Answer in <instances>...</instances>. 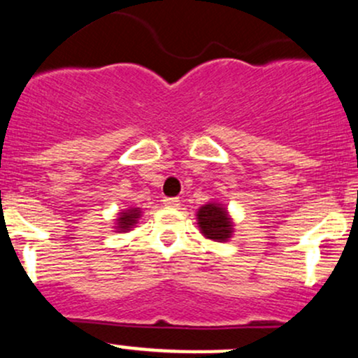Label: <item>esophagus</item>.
<instances>
[{
  "label": "esophagus",
  "instance_id": "34e87169",
  "mask_svg": "<svg viewBox=\"0 0 358 358\" xmlns=\"http://www.w3.org/2000/svg\"><path fill=\"white\" fill-rule=\"evenodd\" d=\"M163 203L166 207H171V209H176V207H180L178 197H164L163 199Z\"/></svg>",
  "mask_w": 358,
  "mask_h": 358
}]
</instances>
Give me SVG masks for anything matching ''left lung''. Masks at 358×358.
Segmentation results:
<instances>
[{
    "label": "left lung",
    "mask_w": 358,
    "mask_h": 358,
    "mask_svg": "<svg viewBox=\"0 0 358 358\" xmlns=\"http://www.w3.org/2000/svg\"><path fill=\"white\" fill-rule=\"evenodd\" d=\"M197 219L202 234L212 241L224 243L233 234V221L221 203L209 202L202 206L197 212Z\"/></svg>",
    "instance_id": "left-lung-1"
}]
</instances>
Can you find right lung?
<instances>
[{
  "label": "right lung",
  "mask_w": 358,
  "mask_h": 358,
  "mask_svg": "<svg viewBox=\"0 0 358 358\" xmlns=\"http://www.w3.org/2000/svg\"><path fill=\"white\" fill-rule=\"evenodd\" d=\"M139 217H141V210L139 209H127V210L120 212V217L117 219V222H119L117 229L131 231V227L134 226Z\"/></svg>",
  "instance_id": "obj_1"
}]
</instances>
